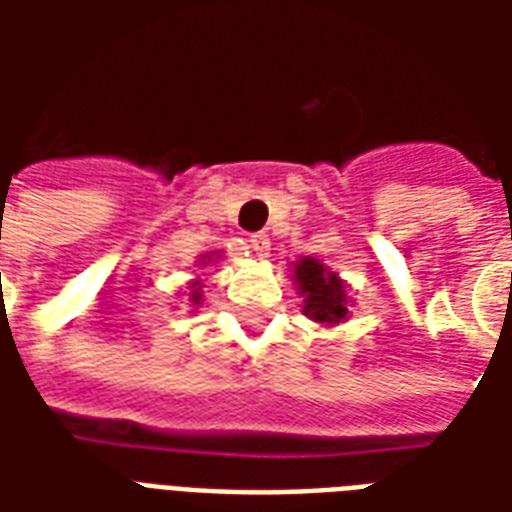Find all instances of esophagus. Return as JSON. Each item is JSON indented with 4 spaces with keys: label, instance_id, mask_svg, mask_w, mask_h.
Returning <instances> with one entry per match:
<instances>
[{
    "label": "esophagus",
    "instance_id": "34e87169",
    "mask_svg": "<svg viewBox=\"0 0 512 512\" xmlns=\"http://www.w3.org/2000/svg\"><path fill=\"white\" fill-rule=\"evenodd\" d=\"M249 249H252L257 257H266L268 249H271V241H268V235L266 233L249 235Z\"/></svg>",
    "mask_w": 512,
    "mask_h": 512
}]
</instances>
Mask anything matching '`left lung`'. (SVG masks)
I'll return each instance as SVG.
<instances>
[{
    "instance_id": "1",
    "label": "left lung",
    "mask_w": 512,
    "mask_h": 512,
    "mask_svg": "<svg viewBox=\"0 0 512 512\" xmlns=\"http://www.w3.org/2000/svg\"><path fill=\"white\" fill-rule=\"evenodd\" d=\"M296 285L304 293V315L318 323H340L348 315L343 282L315 260L304 257L296 263Z\"/></svg>"
}]
</instances>
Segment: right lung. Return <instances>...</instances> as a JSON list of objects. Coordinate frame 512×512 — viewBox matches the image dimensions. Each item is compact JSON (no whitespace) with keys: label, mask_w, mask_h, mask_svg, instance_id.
Here are the masks:
<instances>
[{"label":"right lung","mask_w":512,"mask_h":512,"mask_svg":"<svg viewBox=\"0 0 512 512\" xmlns=\"http://www.w3.org/2000/svg\"><path fill=\"white\" fill-rule=\"evenodd\" d=\"M191 301H200V282H197V285H191Z\"/></svg>","instance_id":"add662e5"}]
</instances>
